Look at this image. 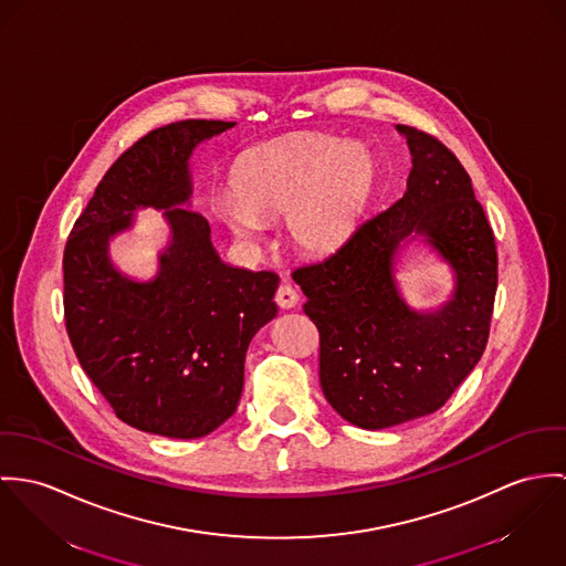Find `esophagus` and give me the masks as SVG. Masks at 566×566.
<instances>
[{
  "instance_id": "esophagus-1",
  "label": "esophagus",
  "mask_w": 566,
  "mask_h": 566,
  "mask_svg": "<svg viewBox=\"0 0 566 566\" xmlns=\"http://www.w3.org/2000/svg\"><path fill=\"white\" fill-rule=\"evenodd\" d=\"M297 302H300V295H297V291H295L291 284H280V286H277V291H275V304H277L280 308L291 311V308L297 306Z\"/></svg>"
}]
</instances>
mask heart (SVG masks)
I'll return each instance as SVG.
<instances>
[{"instance_id": "heart-1", "label": "heart", "mask_w": 566, "mask_h": 566, "mask_svg": "<svg viewBox=\"0 0 566 566\" xmlns=\"http://www.w3.org/2000/svg\"><path fill=\"white\" fill-rule=\"evenodd\" d=\"M376 182V160L363 143L293 136L252 149L237 167L232 195L214 201L217 217L255 241L262 219L286 214L295 248L327 253L347 241Z\"/></svg>"}]
</instances>
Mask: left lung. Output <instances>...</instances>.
<instances>
[{"label": "left lung", "mask_w": 566, "mask_h": 566, "mask_svg": "<svg viewBox=\"0 0 566 566\" xmlns=\"http://www.w3.org/2000/svg\"><path fill=\"white\" fill-rule=\"evenodd\" d=\"M412 169L390 208L321 262L293 271L318 329V379L349 423L384 430L437 412L482 358L497 293L495 237L471 178L437 136L397 126ZM421 233L457 273L452 300L417 314L394 282V255Z\"/></svg>", "instance_id": "left-lung-1"}]
</instances>
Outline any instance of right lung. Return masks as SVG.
<instances>
[{
  "instance_id": "add662e5",
  "label": "right lung",
  "mask_w": 566,
  "mask_h": 566,
  "mask_svg": "<svg viewBox=\"0 0 566 566\" xmlns=\"http://www.w3.org/2000/svg\"><path fill=\"white\" fill-rule=\"evenodd\" d=\"M234 124L187 119L151 129L106 171L64 248V323L73 352L136 430L199 439L228 421L243 392L253 334L277 306L280 277L226 264L208 221L190 210L192 149ZM136 207L166 210L170 248L149 283L119 274L107 241Z\"/></svg>"
}]
</instances>
